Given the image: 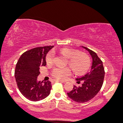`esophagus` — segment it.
<instances>
[{
  "label": "esophagus",
  "instance_id": "1",
  "mask_svg": "<svg viewBox=\"0 0 123 123\" xmlns=\"http://www.w3.org/2000/svg\"><path fill=\"white\" fill-rule=\"evenodd\" d=\"M54 81H56V82H65V81H62V80H54Z\"/></svg>",
  "mask_w": 123,
  "mask_h": 123
}]
</instances>
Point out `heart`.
I'll return each mask as SVG.
<instances>
[{"label": "heart", "mask_w": 123, "mask_h": 123, "mask_svg": "<svg viewBox=\"0 0 123 123\" xmlns=\"http://www.w3.org/2000/svg\"><path fill=\"white\" fill-rule=\"evenodd\" d=\"M60 53L66 57L68 58V61L74 72L77 74L86 73L90 66V59L87 54L83 53H78L77 51L73 50L69 48H63ZM54 53L50 51L46 56V62L48 64H52L54 60ZM71 74V69L69 67H57L51 72L53 77L59 80H64Z\"/></svg>", "instance_id": "1"}]
</instances>
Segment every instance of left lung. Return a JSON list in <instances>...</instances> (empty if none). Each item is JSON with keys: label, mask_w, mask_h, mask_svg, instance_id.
Segmentation results:
<instances>
[{"label": "left lung", "mask_w": 123, "mask_h": 123, "mask_svg": "<svg viewBox=\"0 0 123 123\" xmlns=\"http://www.w3.org/2000/svg\"><path fill=\"white\" fill-rule=\"evenodd\" d=\"M92 55L93 62L90 71L83 76L76 78V82H82L81 86H74V88L68 93L69 98L78 103H84L93 99L101 89L105 76L103 62L96 53L85 47Z\"/></svg>", "instance_id": "1"}]
</instances>
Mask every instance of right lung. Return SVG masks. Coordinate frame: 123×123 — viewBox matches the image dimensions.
Returning <instances> with one entry per match:
<instances>
[{
  "label": "right lung",
  "instance_id": "obj_1",
  "mask_svg": "<svg viewBox=\"0 0 123 123\" xmlns=\"http://www.w3.org/2000/svg\"><path fill=\"white\" fill-rule=\"evenodd\" d=\"M54 46L34 48L24 52L18 60L15 78L18 88L25 98L31 101H39L47 98L51 90L49 81H38L40 66H45L47 54Z\"/></svg>",
  "mask_w": 123,
  "mask_h": 123
}]
</instances>
